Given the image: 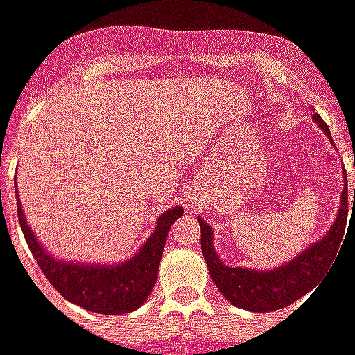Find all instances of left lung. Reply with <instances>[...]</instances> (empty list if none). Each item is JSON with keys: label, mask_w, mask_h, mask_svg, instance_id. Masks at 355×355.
I'll return each mask as SVG.
<instances>
[{"label": "left lung", "mask_w": 355, "mask_h": 355, "mask_svg": "<svg viewBox=\"0 0 355 355\" xmlns=\"http://www.w3.org/2000/svg\"><path fill=\"white\" fill-rule=\"evenodd\" d=\"M312 119L318 123L325 137L331 139V131L318 114H312ZM348 182L344 173V190L340 196V207L336 211L335 223L323 238L304 247L291 261L270 270H254V268L228 266L220 261L213 241V226L198 216L201 226V253L207 262L209 274L230 304L249 310V312H274L279 308L293 304L295 300L304 297L321 282V275L336 261L340 253V243L346 228V213H348ZM355 205V190H354Z\"/></svg>", "instance_id": "obj_1"}]
</instances>
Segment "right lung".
Masks as SVG:
<instances>
[{"label": "right lung", "instance_id": "obj_1", "mask_svg": "<svg viewBox=\"0 0 355 355\" xmlns=\"http://www.w3.org/2000/svg\"><path fill=\"white\" fill-rule=\"evenodd\" d=\"M19 193V192H17ZM19 220L30 251L53 287L73 304L89 312L104 315L131 313L144 304L154 289L163 247L169 236V228L178 216L184 215L182 205L163 211L155 218V228L148 236L131 259L121 262H80L57 259L37 239L24 215V209L17 200Z\"/></svg>", "mask_w": 355, "mask_h": 355}]
</instances>
